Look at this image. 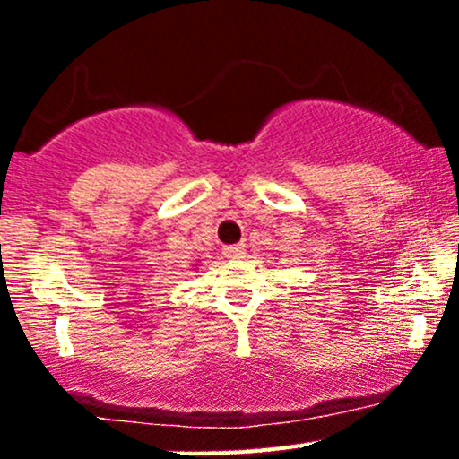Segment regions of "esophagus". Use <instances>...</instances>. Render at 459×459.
<instances>
[{
	"instance_id": "1",
	"label": "esophagus",
	"mask_w": 459,
	"mask_h": 459,
	"mask_svg": "<svg viewBox=\"0 0 459 459\" xmlns=\"http://www.w3.org/2000/svg\"><path fill=\"white\" fill-rule=\"evenodd\" d=\"M224 255H226V259H244L246 246H244V244L224 246Z\"/></svg>"
}]
</instances>
